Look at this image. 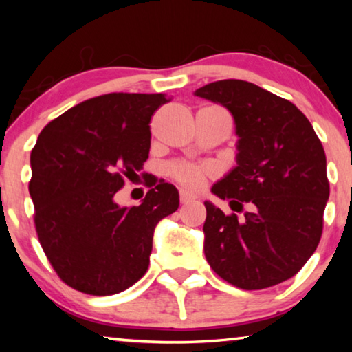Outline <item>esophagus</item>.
<instances>
[{
	"label": "esophagus",
	"instance_id": "34e87169",
	"mask_svg": "<svg viewBox=\"0 0 352 352\" xmlns=\"http://www.w3.org/2000/svg\"><path fill=\"white\" fill-rule=\"evenodd\" d=\"M194 200H195V195L189 194L188 190H184V189H182V190H180V201H182L183 205L190 204V201H194Z\"/></svg>",
	"mask_w": 352,
	"mask_h": 352
}]
</instances>
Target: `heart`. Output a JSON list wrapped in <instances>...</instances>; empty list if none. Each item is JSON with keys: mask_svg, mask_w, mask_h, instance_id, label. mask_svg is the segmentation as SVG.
I'll use <instances>...</instances> for the list:
<instances>
[{"mask_svg": "<svg viewBox=\"0 0 352 352\" xmlns=\"http://www.w3.org/2000/svg\"><path fill=\"white\" fill-rule=\"evenodd\" d=\"M168 170L169 175L174 178L178 184H182V186L188 189H199L201 184H204L205 178L211 174V170L184 162L172 163Z\"/></svg>", "mask_w": 352, "mask_h": 352, "instance_id": "b5f03b06", "label": "heart"}]
</instances>
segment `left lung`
Instances as JSON below:
<instances>
[{"instance_id":"1","label":"left lung","mask_w":352,"mask_h":352,"mask_svg":"<svg viewBox=\"0 0 352 352\" xmlns=\"http://www.w3.org/2000/svg\"><path fill=\"white\" fill-rule=\"evenodd\" d=\"M195 96L219 102L236 122L237 166L212 186L225 214L205 201V256L226 283L272 287L296 275L317 250L329 199L326 155L309 119L254 83L217 80Z\"/></svg>"}]
</instances>
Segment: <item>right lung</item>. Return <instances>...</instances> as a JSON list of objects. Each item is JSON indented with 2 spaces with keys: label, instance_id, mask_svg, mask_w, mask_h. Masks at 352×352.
<instances>
[{
  "label": "right lung",
  "instance_id": "right-lung-1",
  "mask_svg": "<svg viewBox=\"0 0 352 352\" xmlns=\"http://www.w3.org/2000/svg\"><path fill=\"white\" fill-rule=\"evenodd\" d=\"M166 102L163 93L88 99L47 124L32 148L40 245L58 278L82 294L115 295L144 276L155 226L178 210V190L164 180H146L138 206L115 200L148 158V124Z\"/></svg>",
  "mask_w": 352,
  "mask_h": 352
}]
</instances>
